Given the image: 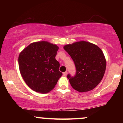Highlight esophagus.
Instances as JSON below:
<instances>
[{
  "label": "esophagus",
  "mask_w": 123,
  "mask_h": 123,
  "mask_svg": "<svg viewBox=\"0 0 123 123\" xmlns=\"http://www.w3.org/2000/svg\"><path fill=\"white\" fill-rule=\"evenodd\" d=\"M67 73H68V72H67V71H66V72H64L63 73V74H64V75H67Z\"/></svg>",
  "instance_id": "obj_1"
}]
</instances>
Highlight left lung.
<instances>
[{"label":"left lung","mask_w":123,"mask_h":123,"mask_svg":"<svg viewBox=\"0 0 123 123\" xmlns=\"http://www.w3.org/2000/svg\"><path fill=\"white\" fill-rule=\"evenodd\" d=\"M64 49L71 56L76 69L74 76L67 75L73 88L80 92L95 88L103 78L106 66L101 49L84 41L66 45Z\"/></svg>","instance_id":"left-lung-1"}]
</instances>
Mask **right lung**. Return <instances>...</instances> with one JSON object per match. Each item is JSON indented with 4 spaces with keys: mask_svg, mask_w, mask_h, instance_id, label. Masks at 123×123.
<instances>
[{
    "mask_svg": "<svg viewBox=\"0 0 123 123\" xmlns=\"http://www.w3.org/2000/svg\"><path fill=\"white\" fill-rule=\"evenodd\" d=\"M59 47L47 41L32 43L18 57L20 73L28 87L46 93L54 88L62 75L60 64L55 59Z\"/></svg>",
    "mask_w": 123,
    "mask_h": 123,
    "instance_id": "right-lung-1",
    "label": "right lung"
}]
</instances>
